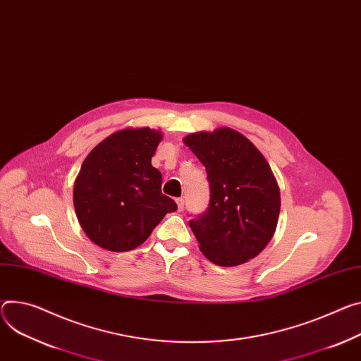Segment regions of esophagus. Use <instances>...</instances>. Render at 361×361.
<instances>
[{
  "instance_id": "34e87169",
  "label": "esophagus",
  "mask_w": 361,
  "mask_h": 361,
  "mask_svg": "<svg viewBox=\"0 0 361 361\" xmlns=\"http://www.w3.org/2000/svg\"><path fill=\"white\" fill-rule=\"evenodd\" d=\"M176 203H177V207H178V212H181L183 209H184V199H181V197H178V199H176Z\"/></svg>"
}]
</instances>
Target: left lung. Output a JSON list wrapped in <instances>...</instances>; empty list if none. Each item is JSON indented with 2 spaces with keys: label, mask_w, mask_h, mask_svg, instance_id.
I'll list each match as a JSON object with an SVG mask.
<instances>
[{
  "label": "left lung",
  "mask_w": 361,
  "mask_h": 361,
  "mask_svg": "<svg viewBox=\"0 0 361 361\" xmlns=\"http://www.w3.org/2000/svg\"><path fill=\"white\" fill-rule=\"evenodd\" d=\"M184 144L206 167L210 203L188 221L203 255L219 267L242 265L272 239L281 210L268 161L238 130L195 133Z\"/></svg>",
  "instance_id": "1"
}]
</instances>
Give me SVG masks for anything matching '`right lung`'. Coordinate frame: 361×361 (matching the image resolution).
I'll return each instance as SVG.
<instances>
[{
	"mask_svg": "<svg viewBox=\"0 0 361 361\" xmlns=\"http://www.w3.org/2000/svg\"><path fill=\"white\" fill-rule=\"evenodd\" d=\"M162 135L149 128H128L97 144L82 164L73 203L86 236L106 250L126 252L144 243L173 199L161 192V173L151 158Z\"/></svg>",
	"mask_w": 361,
	"mask_h": 361,
	"instance_id": "obj_1",
	"label": "right lung"
}]
</instances>
